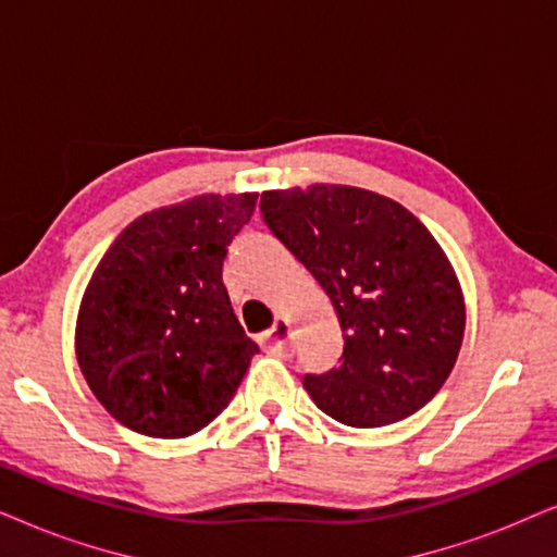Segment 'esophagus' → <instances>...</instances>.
<instances>
[{
  "mask_svg": "<svg viewBox=\"0 0 557 557\" xmlns=\"http://www.w3.org/2000/svg\"><path fill=\"white\" fill-rule=\"evenodd\" d=\"M261 342L271 355L288 357V352H292V324L286 319H276V324L263 334Z\"/></svg>",
  "mask_w": 557,
  "mask_h": 557,
  "instance_id": "obj_1",
  "label": "esophagus"
}]
</instances>
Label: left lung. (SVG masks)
I'll list each match as a JSON object with an SVG mask.
<instances>
[{
	"instance_id": "8db88e82",
	"label": "left lung",
	"mask_w": 557,
	"mask_h": 557,
	"mask_svg": "<svg viewBox=\"0 0 557 557\" xmlns=\"http://www.w3.org/2000/svg\"><path fill=\"white\" fill-rule=\"evenodd\" d=\"M261 212L330 296L345 337L339 368L304 377L311 400L352 429L421 410L467 326L459 276L429 227L391 197L326 182L265 189Z\"/></svg>"
}]
</instances>
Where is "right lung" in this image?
<instances>
[{"instance_id":"add662e5","label":"right lung","mask_w":557,"mask_h":557,"mask_svg":"<svg viewBox=\"0 0 557 557\" xmlns=\"http://www.w3.org/2000/svg\"><path fill=\"white\" fill-rule=\"evenodd\" d=\"M258 193H202L128 223L98 261L75 319L90 393L121 425L185 438L223 413L258 345L223 286Z\"/></svg>"}]
</instances>
